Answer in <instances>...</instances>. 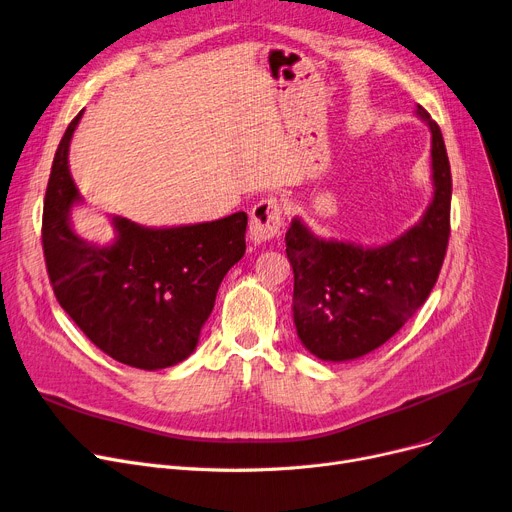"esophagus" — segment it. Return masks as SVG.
<instances>
[{
  "label": "esophagus",
  "mask_w": 512,
  "mask_h": 512,
  "mask_svg": "<svg viewBox=\"0 0 512 512\" xmlns=\"http://www.w3.org/2000/svg\"><path fill=\"white\" fill-rule=\"evenodd\" d=\"M283 225V208L277 198H262L250 210V239L254 244H266L277 237Z\"/></svg>",
  "instance_id": "34e87169"
}]
</instances>
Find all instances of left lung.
<instances>
[{"mask_svg": "<svg viewBox=\"0 0 512 512\" xmlns=\"http://www.w3.org/2000/svg\"><path fill=\"white\" fill-rule=\"evenodd\" d=\"M432 132V202L393 242L364 248L314 235L293 219L285 235L293 268V322L302 345L324 362H349L384 345L424 306L436 285L450 235V165L438 124Z\"/></svg>", "mask_w": 512, "mask_h": 512, "instance_id": "8db88e82", "label": "left lung"}]
</instances>
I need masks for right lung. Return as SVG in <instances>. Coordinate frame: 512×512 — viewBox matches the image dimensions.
<instances>
[{"label": "right lung", "instance_id": "right-lung-1", "mask_svg": "<svg viewBox=\"0 0 512 512\" xmlns=\"http://www.w3.org/2000/svg\"><path fill=\"white\" fill-rule=\"evenodd\" d=\"M82 113L57 146L45 192L43 252L55 297L117 362L171 368L196 349L223 277L242 260L248 215L163 229L113 217L111 244L86 242L70 223L82 198L68 165Z\"/></svg>", "mask_w": 512, "mask_h": 512}]
</instances>
